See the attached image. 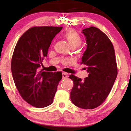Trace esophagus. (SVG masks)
I'll return each mask as SVG.
<instances>
[{
    "label": "esophagus",
    "instance_id": "obj_1",
    "mask_svg": "<svg viewBox=\"0 0 131 131\" xmlns=\"http://www.w3.org/2000/svg\"><path fill=\"white\" fill-rule=\"evenodd\" d=\"M67 77H68V74L66 73H65V72L62 73V77H63V79L67 78Z\"/></svg>",
    "mask_w": 131,
    "mask_h": 131
}]
</instances>
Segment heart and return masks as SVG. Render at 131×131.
I'll use <instances>...</instances> for the list:
<instances>
[{"instance_id": "b5f03b06", "label": "heart", "mask_w": 131, "mask_h": 131, "mask_svg": "<svg viewBox=\"0 0 131 131\" xmlns=\"http://www.w3.org/2000/svg\"><path fill=\"white\" fill-rule=\"evenodd\" d=\"M63 37L67 40L71 47L77 48L82 43L83 40L77 32L75 30H69L64 33Z\"/></svg>"}]
</instances>
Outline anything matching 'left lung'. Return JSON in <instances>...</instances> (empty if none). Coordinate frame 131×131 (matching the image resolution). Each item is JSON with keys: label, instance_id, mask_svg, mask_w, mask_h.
Here are the masks:
<instances>
[{"label": "left lung", "instance_id": "1", "mask_svg": "<svg viewBox=\"0 0 131 131\" xmlns=\"http://www.w3.org/2000/svg\"><path fill=\"white\" fill-rule=\"evenodd\" d=\"M87 49L81 63L87 66L88 76L82 81L73 74L70 98L75 106L84 109H92L100 106L109 94L117 76L116 59L113 46L108 37L94 26L85 28Z\"/></svg>", "mask_w": 131, "mask_h": 131}]
</instances>
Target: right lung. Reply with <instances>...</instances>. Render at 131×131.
<instances>
[{
  "label": "right lung",
  "instance_id": "1",
  "mask_svg": "<svg viewBox=\"0 0 131 131\" xmlns=\"http://www.w3.org/2000/svg\"><path fill=\"white\" fill-rule=\"evenodd\" d=\"M62 29L46 26L31 28L22 35L14 48L11 63L13 80L24 100L35 107L51 105L62 77L58 72L39 69L47 56L52 39Z\"/></svg>",
  "mask_w": 131,
  "mask_h": 131
}]
</instances>
